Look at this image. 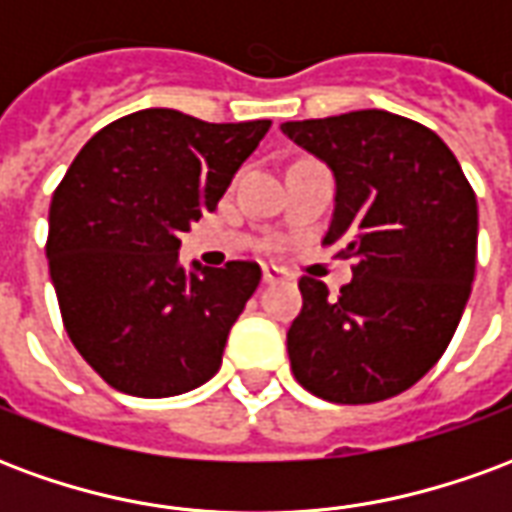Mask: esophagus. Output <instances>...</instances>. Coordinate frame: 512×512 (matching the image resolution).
I'll return each instance as SVG.
<instances>
[{"label": "esophagus", "instance_id": "esophagus-1", "mask_svg": "<svg viewBox=\"0 0 512 512\" xmlns=\"http://www.w3.org/2000/svg\"><path fill=\"white\" fill-rule=\"evenodd\" d=\"M279 279H285V271L279 266H263V282L266 285H274V282H279Z\"/></svg>", "mask_w": 512, "mask_h": 512}]
</instances>
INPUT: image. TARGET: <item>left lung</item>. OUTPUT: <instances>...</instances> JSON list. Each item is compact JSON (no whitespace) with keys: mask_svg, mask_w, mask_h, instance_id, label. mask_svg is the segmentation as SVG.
I'll return each instance as SVG.
<instances>
[{"mask_svg":"<svg viewBox=\"0 0 512 512\" xmlns=\"http://www.w3.org/2000/svg\"><path fill=\"white\" fill-rule=\"evenodd\" d=\"M282 134L334 172L323 244L356 260L337 299L301 277L293 376L329 403L400 395L439 362L469 301L477 197L439 134L384 109L282 123Z\"/></svg>","mask_w":512,"mask_h":512,"instance_id":"8db88e82","label":"left lung"}]
</instances>
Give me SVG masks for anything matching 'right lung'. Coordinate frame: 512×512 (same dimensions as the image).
<instances>
[{
  "mask_svg": "<svg viewBox=\"0 0 512 512\" xmlns=\"http://www.w3.org/2000/svg\"><path fill=\"white\" fill-rule=\"evenodd\" d=\"M268 128L142 109L101 128L54 191L46 255L62 323L117 392L172 397L216 376L260 266L186 271L180 233L216 211Z\"/></svg>",
  "mask_w": 512,
  "mask_h": 512,
  "instance_id": "1",
  "label": "right lung"
}]
</instances>
